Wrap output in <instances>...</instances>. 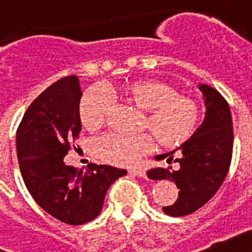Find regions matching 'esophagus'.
<instances>
[{
    "instance_id": "obj_1",
    "label": "esophagus",
    "mask_w": 252,
    "mask_h": 252,
    "mask_svg": "<svg viewBox=\"0 0 252 252\" xmlns=\"http://www.w3.org/2000/svg\"><path fill=\"white\" fill-rule=\"evenodd\" d=\"M128 173L132 176H138V177H145L146 176V172L141 168H130L128 169Z\"/></svg>"
}]
</instances>
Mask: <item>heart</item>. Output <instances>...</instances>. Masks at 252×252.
<instances>
[{
    "mask_svg": "<svg viewBox=\"0 0 252 252\" xmlns=\"http://www.w3.org/2000/svg\"><path fill=\"white\" fill-rule=\"evenodd\" d=\"M109 97L142 111L141 129H146L161 147H176L189 140L199 122V107L193 98L177 93L176 88L154 79L128 81L119 87L106 88ZM110 110L105 93L92 88L80 99L79 115L87 129L103 126ZM150 134L123 136L110 133L97 141L98 158L112 165H132L150 150Z\"/></svg>",
    "mask_w": 252,
    "mask_h": 252,
    "instance_id": "1",
    "label": "heart"
}]
</instances>
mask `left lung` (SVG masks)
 <instances>
[{
  "mask_svg": "<svg viewBox=\"0 0 252 252\" xmlns=\"http://www.w3.org/2000/svg\"><path fill=\"white\" fill-rule=\"evenodd\" d=\"M199 91L206 106L203 123L176 150L155 157L168 164L173 161L176 167L147 171L149 179L171 180L177 186V200L163 207L164 214L175 218L193 214L207 203L221 186L232 160L233 123L228 102L210 85L200 84Z\"/></svg>",
  "mask_w": 252,
  "mask_h": 252,
  "instance_id": "1",
  "label": "left lung"
}]
</instances>
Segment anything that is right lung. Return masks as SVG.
I'll use <instances>...</instances> for the list:
<instances>
[{
  "label": "right lung",
  "mask_w": 252,
  "mask_h": 252,
  "mask_svg": "<svg viewBox=\"0 0 252 252\" xmlns=\"http://www.w3.org/2000/svg\"><path fill=\"white\" fill-rule=\"evenodd\" d=\"M77 76L63 77L34 99L16 132V154L27 189L44 211L69 225L97 218L106 191L126 169L91 164L83 171L64 163L81 130Z\"/></svg>",
  "instance_id": "obj_1"
}]
</instances>
